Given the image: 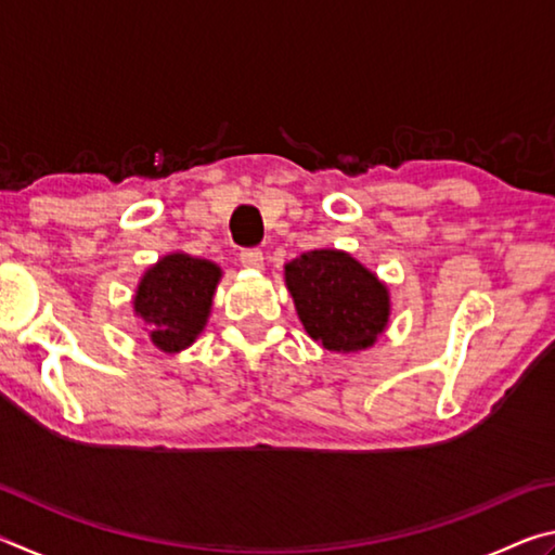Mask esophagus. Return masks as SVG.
I'll list each match as a JSON object with an SVG mask.
<instances>
[{
	"label": "esophagus",
	"instance_id": "esophagus-1",
	"mask_svg": "<svg viewBox=\"0 0 555 555\" xmlns=\"http://www.w3.org/2000/svg\"><path fill=\"white\" fill-rule=\"evenodd\" d=\"M240 261H242L244 269H255V271L264 269V255H261L259 249H242Z\"/></svg>",
	"mask_w": 555,
	"mask_h": 555
}]
</instances>
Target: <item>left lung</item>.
I'll use <instances>...</instances> for the list:
<instances>
[{"label":"left lung","instance_id":"1","mask_svg":"<svg viewBox=\"0 0 555 555\" xmlns=\"http://www.w3.org/2000/svg\"><path fill=\"white\" fill-rule=\"evenodd\" d=\"M306 333L331 352L367 350L389 323V288L340 249H311L284 267Z\"/></svg>","mask_w":555,"mask_h":555}]
</instances>
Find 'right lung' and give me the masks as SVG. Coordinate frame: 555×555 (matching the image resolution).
<instances>
[{
    "mask_svg": "<svg viewBox=\"0 0 555 555\" xmlns=\"http://www.w3.org/2000/svg\"><path fill=\"white\" fill-rule=\"evenodd\" d=\"M222 269L208 259L173 251L144 271L134 294V313L166 354L191 347L208 323Z\"/></svg>",
    "mask_w": 555,
    "mask_h": 555,
    "instance_id": "1",
    "label": "right lung"
}]
</instances>
